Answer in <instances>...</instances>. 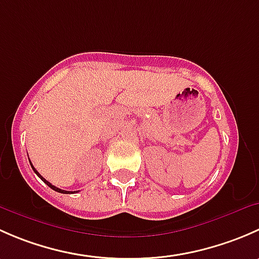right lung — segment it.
<instances>
[{"label":"right lung","mask_w":259,"mask_h":259,"mask_svg":"<svg viewBox=\"0 0 259 259\" xmlns=\"http://www.w3.org/2000/svg\"><path fill=\"white\" fill-rule=\"evenodd\" d=\"M30 164H31V161H30ZM31 166H32L33 171H35V173H36V174H37V177H38V178H41V180H42V182H44V183H45V184H48V185H49V187H50V188H51V189H54V190H55V192H59V193H64V194H67V193H75V192H66V190H62V189H60V188L55 187V185H52V184H51V183H50V182H48V180H46L45 178H44V177H42V176H41V174H40V173H38V171H37V170H36V169H35V168H33V165H32V164H31Z\"/></svg>","instance_id":"obj_1"}]
</instances>
